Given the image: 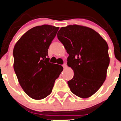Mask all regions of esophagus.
I'll return each instance as SVG.
<instances>
[{
  "label": "esophagus",
  "instance_id": "obj_1",
  "mask_svg": "<svg viewBox=\"0 0 121 121\" xmlns=\"http://www.w3.org/2000/svg\"><path fill=\"white\" fill-rule=\"evenodd\" d=\"M63 68H64V69H65V68L67 67V64H65V63H64V64H63Z\"/></svg>",
  "mask_w": 121,
  "mask_h": 121
}]
</instances>
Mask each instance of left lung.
Listing matches in <instances>:
<instances>
[{
    "mask_svg": "<svg viewBox=\"0 0 121 121\" xmlns=\"http://www.w3.org/2000/svg\"><path fill=\"white\" fill-rule=\"evenodd\" d=\"M57 38L69 54L67 65L74 71L73 78L67 82L71 92L82 98L91 96L106 79L108 44L93 29L77 25L61 28Z\"/></svg>",
    "mask_w": 121,
    "mask_h": 121,
    "instance_id": "8db88e82",
    "label": "left lung"
}]
</instances>
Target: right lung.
<instances>
[{
  "label": "right lung",
  "mask_w": 121,
  "mask_h": 121,
  "mask_svg": "<svg viewBox=\"0 0 121 121\" xmlns=\"http://www.w3.org/2000/svg\"><path fill=\"white\" fill-rule=\"evenodd\" d=\"M59 28L44 25L25 33L13 51V68L20 85L31 98L40 100L51 93L63 68L50 63L48 51Z\"/></svg>",
  "instance_id": "obj_1"
}]
</instances>
